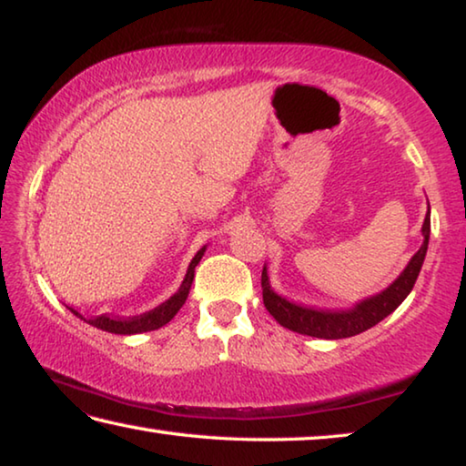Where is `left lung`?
<instances>
[{
	"label": "left lung",
	"instance_id": "8db88e82",
	"mask_svg": "<svg viewBox=\"0 0 466 466\" xmlns=\"http://www.w3.org/2000/svg\"><path fill=\"white\" fill-rule=\"evenodd\" d=\"M423 246L419 252L410 258L406 268L400 273V277L393 281L390 288H385L377 296H370L356 306L348 308V310H317V308H308L293 304L289 299L279 296V293L270 288L267 267L262 268V299L267 310L273 314V319L279 325L289 329V331L310 335V338L320 339H343L352 338L367 329L381 323L385 317L396 310V308L404 302L408 293L412 291L414 281L420 273V267L425 262L427 246H429V233H431V210L425 214L423 228Z\"/></svg>",
	"mask_w": 466,
	"mask_h": 466
}]
</instances>
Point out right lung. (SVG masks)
<instances>
[{
  "label": "right lung",
  "mask_w": 466,
  "mask_h": 466,
  "mask_svg": "<svg viewBox=\"0 0 466 466\" xmlns=\"http://www.w3.org/2000/svg\"><path fill=\"white\" fill-rule=\"evenodd\" d=\"M204 252H206V246L202 249H198V254L193 256V260L189 262L187 275H185L181 288L177 289L175 296H170L167 302L156 306L154 310L143 312V314H139V317H128V319H112V317H106V314H102V317H97V319H85L81 312L73 310V308H70V312H73L78 319L87 320L89 325L102 329V331L116 333V335H135V333H146V331H154V329H160L167 325L178 310H181L185 299H187L191 283H193V273H196V267H198V262L202 260Z\"/></svg>",
  "instance_id": "right-lung-1"
}]
</instances>
